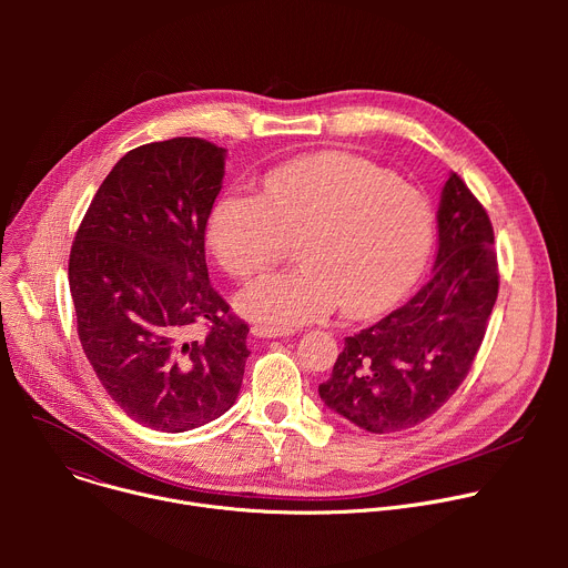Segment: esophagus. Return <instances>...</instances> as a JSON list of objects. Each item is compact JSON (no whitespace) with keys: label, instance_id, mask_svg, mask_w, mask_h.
Segmentation results:
<instances>
[{"label":"esophagus","instance_id":"obj_1","mask_svg":"<svg viewBox=\"0 0 568 568\" xmlns=\"http://www.w3.org/2000/svg\"><path fill=\"white\" fill-rule=\"evenodd\" d=\"M252 335H254V337H261V339H272V337H290L292 331H276V328L254 326V328H252Z\"/></svg>","mask_w":568,"mask_h":568}]
</instances>
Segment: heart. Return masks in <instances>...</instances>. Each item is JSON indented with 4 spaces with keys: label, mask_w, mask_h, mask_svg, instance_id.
<instances>
[{
    "label": "heart",
    "mask_w": 568,
    "mask_h": 568,
    "mask_svg": "<svg viewBox=\"0 0 568 568\" xmlns=\"http://www.w3.org/2000/svg\"><path fill=\"white\" fill-rule=\"evenodd\" d=\"M303 265L276 272L235 296V310L287 331L333 312L371 316L399 301L420 276L432 242L429 200L371 161L321 152L265 173L258 195L226 191L206 220V247L233 278L270 267L283 235H298Z\"/></svg>",
    "instance_id": "1"
}]
</instances>
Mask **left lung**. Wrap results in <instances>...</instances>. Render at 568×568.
I'll return each instance as SVG.
<instances>
[{
	"label": "left lung",
	"mask_w": 568,
	"mask_h": 568,
	"mask_svg": "<svg viewBox=\"0 0 568 568\" xmlns=\"http://www.w3.org/2000/svg\"><path fill=\"white\" fill-rule=\"evenodd\" d=\"M432 278L373 326L346 337L318 384L328 409L371 434L412 429L467 377L499 294L495 231L483 204L452 173L440 193Z\"/></svg>",
	"instance_id": "1"
}]
</instances>
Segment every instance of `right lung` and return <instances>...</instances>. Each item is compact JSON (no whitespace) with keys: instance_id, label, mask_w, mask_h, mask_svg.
<instances>
[{"instance_id":"right-lung-1","label":"right lung","mask_w":568,"mask_h":568,"mask_svg":"<svg viewBox=\"0 0 568 568\" xmlns=\"http://www.w3.org/2000/svg\"><path fill=\"white\" fill-rule=\"evenodd\" d=\"M226 150L195 136L116 161L69 254L78 339L108 395L139 425L180 434L233 407L250 326L213 290L204 231ZM210 333L192 339V326Z\"/></svg>"}]
</instances>
